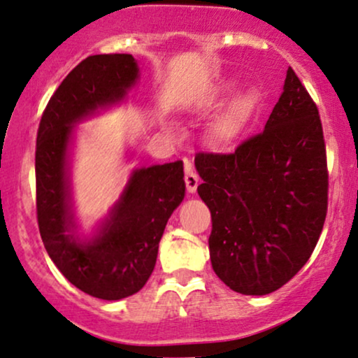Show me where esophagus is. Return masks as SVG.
<instances>
[{"mask_svg":"<svg viewBox=\"0 0 358 358\" xmlns=\"http://www.w3.org/2000/svg\"><path fill=\"white\" fill-rule=\"evenodd\" d=\"M198 183H200V178H198V175L192 170L190 162H185V185H187V190L190 193H195Z\"/></svg>","mask_w":358,"mask_h":358,"instance_id":"1","label":"esophagus"}]
</instances>
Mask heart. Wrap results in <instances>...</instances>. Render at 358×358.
Masks as SVG:
<instances>
[{
    "label": "heart",
    "instance_id": "heart-1",
    "mask_svg": "<svg viewBox=\"0 0 358 358\" xmlns=\"http://www.w3.org/2000/svg\"><path fill=\"white\" fill-rule=\"evenodd\" d=\"M255 105H257V96L253 93H247L243 94L242 98H238V100L235 101V105L231 106V110L228 111V115L222 120L220 124H218L217 128L218 140L222 141L234 140V138L240 133V130H242L243 124L247 123V120L250 118V115H252Z\"/></svg>",
    "mask_w": 358,
    "mask_h": 358
}]
</instances>
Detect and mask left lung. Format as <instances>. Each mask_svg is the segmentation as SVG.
I'll return each instance as SVG.
<instances>
[{
  "label": "left lung",
  "mask_w": 358,
  "mask_h": 358,
  "mask_svg": "<svg viewBox=\"0 0 358 358\" xmlns=\"http://www.w3.org/2000/svg\"><path fill=\"white\" fill-rule=\"evenodd\" d=\"M198 195L212 213L210 258L243 295L278 290L307 264L329 205L324 130L292 68L265 130L234 153L195 155Z\"/></svg>",
  "instance_id": "8db88e82"
}]
</instances>
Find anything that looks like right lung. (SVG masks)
<instances>
[{"mask_svg":"<svg viewBox=\"0 0 358 358\" xmlns=\"http://www.w3.org/2000/svg\"><path fill=\"white\" fill-rule=\"evenodd\" d=\"M138 78L131 55H93L76 64L43 111L36 136V217L43 243L68 282L101 300L141 290L157 264L168 218L185 196L183 163L133 171L101 234L78 242L70 234L66 150L73 123L120 101Z\"/></svg>","mask_w":358,"mask_h":358,"instance_id":"1","label":"right lung"}]
</instances>
